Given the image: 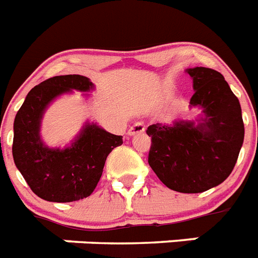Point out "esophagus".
<instances>
[{
  "mask_svg": "<svg viewBox=\"0 0 258 258\" xmlns=\"http://www.w3.org/2000/svg\"><path fill=\"white\" fill-rule=\"evenodd\" d=\"M145 132V125L142 122H136V124L132 125L127 131L129 136H137V134H141Z\"/></svg>",
  "mask_w": 258,
  "mask_h": 258,
  "instance_id": "esophagus-1",
  "label": "esophagus"
}]
</instances>
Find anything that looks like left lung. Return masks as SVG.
<instances>
[{
  "label": "left lung",
  "mask_w": 258,
  "mask_h": 258,
  "mask_svg": "<svg viewBox=\"0 0 258 258\" xmlns=\"http://www.w3.org/2000/svg\"><path fill=\"white\" fill-rule=\"evenodd\" d=\"M187 72L195 89L190 105L201 106L204 117L198 125L188 121L150 125L148 162L165 186L198 194L229 176L244 141V122L239 99L220 72L206 67Z\"/></svg>",
  "instance_id": "8db88e82"
}]
</instances>
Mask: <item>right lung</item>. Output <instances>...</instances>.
Listing matches in <instances>:
<instances>
[{
    "mask_svg": "<svg viewBox=\"0 0 258 258\" xmlns=\"http://www.w3.org/2000/svg\"><path fill=\"white\" fill-rule=\"evenodd\" d=\"M92 82L82 75L54 76L34 87L14 120L13 158L35 195L47 202L67 203L89 197L97 186L106 157L122 145V137L87 124L70 148L50 149L40 141L42 114L64 92H87Z\"/></svg>",
    "mask_w": 258,
    "mask_h": 258,
    "instance_id": "1",
    "label": "right lung"
}]
</instances>
